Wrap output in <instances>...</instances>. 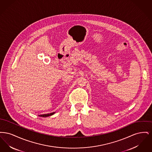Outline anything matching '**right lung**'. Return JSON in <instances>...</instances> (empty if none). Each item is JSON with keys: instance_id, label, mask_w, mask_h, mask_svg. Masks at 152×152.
Wrapping results in <instances>:
<instances>
[{"instance_id": "1", "label": "right lung", "mask_w": 152, "mask_h": 152, "mask_svg": "<svg viewBox=\"0 0 152 152\" xmlns=\"http://www.w3.org/2000/svg\"><path fill=\"white\" fill-rule=\"evenodd\" d=\"M55 112H52L51 113H48V114H44V115H39V116L40 117H49V116H52L53 115V114H55Z\"/></svg>"}]
</instances>
